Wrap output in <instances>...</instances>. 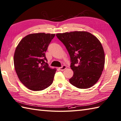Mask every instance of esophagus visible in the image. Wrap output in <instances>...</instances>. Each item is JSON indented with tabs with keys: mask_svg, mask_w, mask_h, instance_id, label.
Instances as JSON below:
<instances>
[{
	"mask_svg": "<svg viewBox=\"0 0 121 121\" xmlns=\"http://www.w3.org/2000/svg\"><path fill=\"white\" fill-rule=\"evenodd\" d=\"M59 69H60V70H61V71H64V70L66 69V66L65 65H63L62 67L59 68Z\"/></svg>",
	"mask_w": 121,
	"mask_h": 121,
	"instance_id": "esophagus-1",
	"label": "esophagus"
}]
</instances>
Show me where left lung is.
<instances>
[{
    "label": "left lung",
    "mask_w": 121,
    "mask_h": 121,
    "mask_svg": "<svg viewBox=\"0 0 121 121\" xmlns=\"http://www.w3.org/2000/svg\"><path fill=\"white\" fill-rule=\"evenodd\" d=\"M56 36L70 55L73 71L70 83L79 89L92 87L100 79L105 64L104 52L100 41L86 31L57 33Z\"/></svg>",
    "instance_id": "1"
}]
</instances>
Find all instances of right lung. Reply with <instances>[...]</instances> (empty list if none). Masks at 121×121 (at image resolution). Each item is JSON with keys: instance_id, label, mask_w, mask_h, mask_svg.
<instances>
[{"instance_id": "1", "label": "right lung", "mask_w": 121, "mask_h": 121, "mask_svg": "<svg viewBox=\"0 0 121 121\" xmlns=\"http://www.w3.org/2000/svg\"><path fill=\"white\" fill-rule=\"evenodd\" d=\"M55 34L38 33L27 35L20 41L14 54L16 72L22 84L33 91H41L53 83L56 68L50 67L45 52Z\"/></svg>"}]
</instances>
